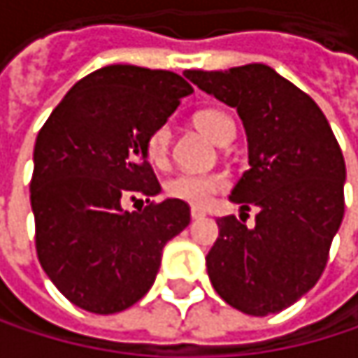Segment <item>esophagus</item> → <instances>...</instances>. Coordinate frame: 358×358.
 <instances>
[{
    "label": "esophagus",
    "instance_id": "34e87169",
    "mask_svg": "<svg viewBox=\"0 0 358 358\" xmlns=\"http://www.w3.org/2000/svg\"><path fill=\"white\" fill-rule=\"evenodd\" d=\"M190 217H192V220H203V217H205V211L199 209V207H192V209H190Z\"/></svg>",
    "mask_w": 358,
    "mask_h": 358
}]
</instances>
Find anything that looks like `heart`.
I'll list each match as a JSON object with an SVG mask.
<instances>
[{"instance_id": "obj_1", "label": "heart", "mask_w": 358, "mask_h": 358, "mask_svg": "<svg viewBox=\"0 0 358 358\" xmlns=\"http://www.w3.org/2000/svg\"><path fill=\"white\" fill-rule=\"evenodd\" d=\"M194 126L215 143H220L228 132H234L232 120L220 109L199 111L194 115ZM168 147H170V130L168 126H159L147 138V157L155 166H162L166 164ZM226 184H228V178L220 172H209V174L182 172L166 184V192L190 205H207L215 192L226 188Z\"/></svg>"}]
</instances>
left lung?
Returning <instances> with one entry per match:
<instances>
[{"instance_id": "1", "label": "left lung", "mask_w": 358, "mask_h": 358, "mask_svg": "<svg viewBox=\"0 0 358 358\" xmlns=\"http://www.w3.org/2000/svg\"><path fill=\"white\" fill-rule=\"evenodd\" d=\"M207 95L236 108L249 143V170L230 201L259 209L220 217L207 255L215 292L234 309L265 317L307 294L327 263L344 217L346 166L320 106L265 64L220 72L186 70Z\"/></svg>"}]
</instances>
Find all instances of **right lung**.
Instances as JSON below:
<instances>
[{
  "instance_id": "add662e5",
  "label": "right lung",
  "mask_w": 358,
  "mask_h": 358,
  "mask_svg": "<svg viewBox=\"0 0 358 358\" xmlns=\"http://www.w3.org/2000/svg\"><path fill=\"white\" fill-rule=\"evenodd\" d=\"M190 93L170 70L106 66L78 80L38 130L36 257L76 307L97 315L132 307L153 286L166 243L190 224L180 199L123 209L126 200L162 192L147 138Z\"/></svg>"
}]
</instances>
